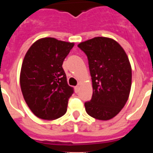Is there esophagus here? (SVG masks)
Instances as JSON below:
<instances>
[{
  "mask_svg": "<svg viewBox=\"0 0 153 153\" xmlns=\"http://www.w3.org/2000/svg\"><path fill=\"white\" fill-rule=\"evenodd\" d=\"M79 86L78 85V86H75V92L76 93H78L79 92Z\"/></svg>",
  "mask_w": 153,
  "mask_h": 153,
  "instance_id": "34e87169",
  "label": "esophagus"
}]
</instances>
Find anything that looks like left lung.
<instances>
[{"label": "left lung", "instance_id": "obj_1", "mask_svg": "<svg viewBox=\"0 0 153 153\" xmlns=\"http://www.w3.org/2000/svg\"><path fill=\"white\" fill-rule=\"evenodd\" d=\"M78 47L88 58L93 96L84 103L87 114L100 120L116 117L128 100L132 84L129 58L116 40L97 36Z\"/></svg>", "mask_w": 153, "mask_h": 153}]
</instances>
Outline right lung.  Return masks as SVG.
<instances>
[{"label": "right lung", "mask_w": 153, "mask_h": 153, "mask_svg": "<svg viewBox=\"0 0 153 153\" xmlns=\"http://www.w3.org/2000/svg\"><path fill=\"white\" fill-rule=\"evenodd\" d=\"M74 43L45 37L32 44L24 56L20 76L23 96L36 117L53 120L67 112L74 89L67 84L62 65Z\"/></svg>", "instance_id": "right-lung-1"}]
</instances>
